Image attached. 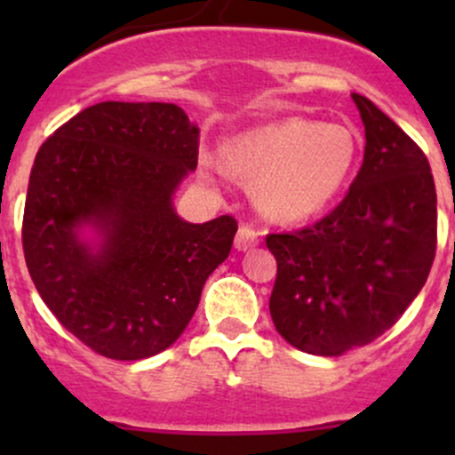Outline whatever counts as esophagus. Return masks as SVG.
<instances>
[{"instance_id":"34e87169","label":"esophagus","mask_w":455,"mask_h":455,"mask_svg":"<svg viewBox=\"0 0 455 455\" xmlns=\"http://www.w3.org/2000/svg\"><path fill=\"white\" fill-rule=\"evenodd\" d=\"M257 242H259V233H257L253 227H249V224H242L240 231H237V235H235V249L237 251H251Z\"/></svg>"}]
</instances>
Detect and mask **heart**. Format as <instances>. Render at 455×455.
<instances>
[{"instance_id": "obj_1", "label": "heart", "mask_w": 455, "mask_h": 455, "mask_svg": "<svg viewBox=\"0 0 455 455\" xmlns=\"http://www.w3.org/2000/svg\"><path fill=\"white\" fill-rule=\"evenodd\" d=\"M356 160L359 139L350 125L297 116L237 136L228 163L213 160V169L228 176L233 167L255 178L257 206L270 220L295 224L337 200Z\"/></svg>"}]
</instances>
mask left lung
<instances>
[{"instance_id": "1", "label": "left lung", "mask_w": 455, "mask_h": 455, "mask_svg": "<svg viewBox=\"0 0 455 455\" xmlns=\"http://www.w3.org/2000/svg\"><path fill=\"white\" fill-rule=\"evenodd\" d=\"M363 164L346 198L292 233H270L277 259L270 316L297 350L339 356L392 328L425 286L435 255V187L427 156L370 99Z\"/></svg>"}]
</instances>
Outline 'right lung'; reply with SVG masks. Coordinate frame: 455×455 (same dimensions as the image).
Returning <instances> with one entry per match:
<instances>
[{
	"mask_svg": "<svg viewBox=\"0 0 455 455\" xmlns=\"http://www.w3.org/2000/svg\"><path fill=\"white\" fill-rule=\"evenodd\" d=\"M200 130L173 103L105 100L36 151L24 255L36 292L81 343L116 361L167 350L189 325L237 222H185L173 194L198 167ZM90 226L97 242L85 241Z\"/></svg>",
	"mask_w": 455,
	"mask_h": 455,
	"instance_id": "1",
	"label": "right lung"
}]
</instances>
